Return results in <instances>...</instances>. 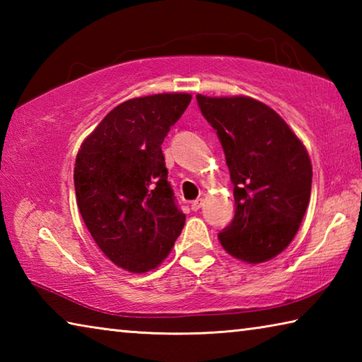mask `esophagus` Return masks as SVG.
Listing matches in <instances>:
<instances>
[{
  "label": "esophagus",
  "mask_w": 362,
  "mask_h": 362,
  "mask_svg": "<svg viewBox=\"0 0 362 362\" xmlns=\"http://www.w3.org/2000/svg\"><path fill=\"white\" fill-rule=\"evenodd\" d=\"M201 206H203V198H198V199L192 201V211H194V212L199 211Z\"/></svg>",
  "instance_id": "34e87169"
}]
</instances>
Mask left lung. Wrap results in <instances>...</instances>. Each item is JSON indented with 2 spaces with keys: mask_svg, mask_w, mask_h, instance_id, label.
<instances>
[{
  "mask_svg": "<svg viewBox=\"0 0 362 362\" xmlns=\"http://www.w3.org/2000/svg\"><path fill=\"white\" fill-rule=\"evenodd\" d=\"M217 131L235 196V217L218 233L231 257L267 262L289 246L311 194V161L281 116L246 95H196Z\"/></svg>",
  "mask_w": 362,
  "mask_h": 362,
  "instance_id": "8db88e82",
  "label": "left lung"
}]
</instances>
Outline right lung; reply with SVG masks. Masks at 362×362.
Wrapping results in <instances>:
<instances>
[{
  "label": "right lung",
  "instance_id": "right-lung-1",
  "mask_svg": "<svg viewBox=\"0 0 362 362\" xmlns=\"http://www.w3.org/2000/svg\"><path fill=\"white\" fill-rule=\"evenodd\" d=\"M192 102L189 94L137 97L115 107L78 151L76 203L97 246L131 273L156 268L180 236L161 145Z\"/></svg>",
  "mask_w": 362,
  "mask_h": 362
}]
</instances>
